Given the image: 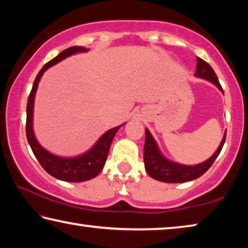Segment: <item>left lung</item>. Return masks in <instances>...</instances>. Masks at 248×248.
Returning <instances> with one entry per match:
<instances>
[{"instance_id":"1","label":"left lung","mask_w":248,"mask_h":248,"mask_svg":"<svg viewBox=\"0 0 248 248\" xmlns=\"http://www.w3.org/2000/svg\"><path fill=\"white\" fill-rule=\"evenodd\" d=\"M196 77L202 78L212 82L219 89L222 93V86L217 79L215 71L210 66L209 63L203 61L202 59L197 58V70L195 73ZM226 133H224L223 139H222L219 148L216 151V153L207 161L201 163L198 165H183L178 163L170 162L165 158L159 152L156 142L154 141L153 137L148 129H145V143H144V166L145 170L151 177L164 183H185L199 178L201 175H203L207 171L216 158L219 156L223 144L225 142Z\"/></svg>"}]
</instances>
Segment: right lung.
Returning <instances> with one entry per match:
<instances>
[{"instance_id":"1","label":"right lung","mask_w":248,"mask_h":248,"mask_svg":"<svg viewBox=\"0 0 248 248\" xmlns=\"http://www.w3.org/2000/svg\"><path fill=\"white\" fill-rule=\"evenodd\" d=\"M89 51L84 47H71L59 53L56 58L50 60L44 65V68L39 71L38 75L33 82L31 94L28 96L27 100V117H26V137L31 148L35 154L36 158L38 159L43 169L53 177L60 180L70 183H79L85 182V180L92 179L97 176L100 170H103L106 162L109 148L114 139L116 132L118 131L119 127L112 128L104 133L96 144L92 148L89 152L84 153L77 157H60L53 155L46 151L37 141L32 130V111H33V100H35V94L38 87V83L46 70L50 66L57 64L58 62L63 60V59L72 56L78 52H86Z\"/></svg>"}]
</instances>
